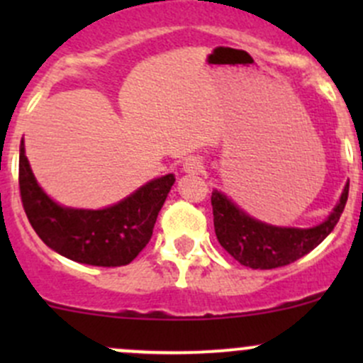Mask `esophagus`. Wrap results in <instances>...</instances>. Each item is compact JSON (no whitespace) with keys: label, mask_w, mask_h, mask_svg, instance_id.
I'll return each mask as SVG.
<instances>
[{"label":"esophagus","mask_w":363,"mask_h":363,"mask_svg":"<svg viewBox=\"0 0 363 363\" xmlns=\"http://www.w3.org/2000/svg\"><path fill=\"white\" fill-rule=\"evenodd\" d=\"M184 172L189 175H199L203 172V161L199 156H191L184 161Z\"/></svg>","instance_id":"esophagus-1"}]
</instances>
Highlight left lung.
<instances>
[{
	"label": "left lung",
	"instance_id": "obj_1",
	"mask_svg": "<svg viewBox=\"0 0 363 363\" xmlns=\"http://www.w3.org/2000/svg\"><path fill=\"white\" fill-rule=\"evenodd\" d=\"M350 182H346L337 205L323 223L313 228L274 226L251 218L221 191L211 196L214 230L219 244L233 258L250 269H277L290 265L320 246L337 225L347 202Z\"/></svg>",
	"mask_w": 363,
	"mask_h": 363
}]
</instances>
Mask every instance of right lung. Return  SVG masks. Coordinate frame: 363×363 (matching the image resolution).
I'll return each mask as SVG.
<instances>
[{
    "label": "right lung",
    "instance_id": "add662e5",
    "mask_svg": "<svg viewBox=\"0 0 363 363\" xmlns=\"http://www.w3.org/2000/svg\"><path fill=\"white\" fill-rule=\"evenodd\" d=\"M174 174L138 188L133 195L100 211L69 208L45 195L19 152V188L23 207L36 235L65 258L94 267L128 265L147 246L158 212L174 186Z\"/></svg>",
    "mask_w": 363,
    "mask_h": 363
}]
</instances>
